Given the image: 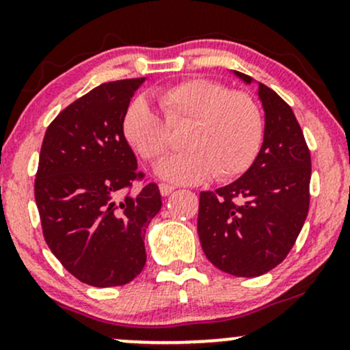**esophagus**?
Wrapping results in <instances>:
<instances>
[{"label": "esophagus", "instance_id": "esophagus-1", "mask_svg": "<svg viewBox=\"0 0 350 350\" xmlns=\"http://www.w3.org/2000/svg\"><path fill=\"white\" fill-rule=\"evenodd\" d=\"M174 189L176 187L170 186V184H159V192H161V196H164V198H166V196H170Z\"/></svg>", "mask_w": 350, "mask_h": 350}]
</instances>
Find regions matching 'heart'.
<instances>
[{
  "label": "heart",
  "mask_w": 350,
  "mask_h": 350,
  "mask_svg": "<svg viewBox=\"0 0 350 350\" xmlns=\"http://www.w3.org/2000/svg\"><path fill=\"white\" fill-rule=\"evenodd\" d=\"M163 116L144 98H135L124 111L123 135L146 161L170 148V129L189 124L184 151L156 164L164 180L194 184L215 174L219 179L242 174L255 159L263 136L262 111L250 95L227 90L208 79L184 80L158 95Z\"/></svg>",
  "instance_id": "b5f03b06"
}]
</instances>
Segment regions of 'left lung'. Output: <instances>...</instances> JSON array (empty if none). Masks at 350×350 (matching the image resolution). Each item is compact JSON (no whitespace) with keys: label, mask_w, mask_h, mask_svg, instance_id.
Returning <instances> with one entry per match:
<instances>
[{"label":"left lung","mask_w":350,"mask_h":350,"mask_svg":"<svg viewBox=\"0 0 350 350\" xmlns=\"http://www.w3.org/2000/svg\"><path fill=\"white\" fill-rule=\"evenodd\" d=\"M234 72L243 83L250 75ZM263 143L234 183L200 192L198 232L214 267L234 276L265 275L286 258L309 208L311 154L291 107L263 83Z\"/></svg>","instance_id":"obj_1"}]
</instances>
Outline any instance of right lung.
Masks as SVG:
<instances>
[{"label":"right lung","mask_w":350,"mask_h":350,"mask_svg":"<svg viewBox=\"0 0 350 350\" xmlns=\"http://www.w3.org/2000/svg\"><path fill=\"white\" fill-rule=\"evenodd\" d=\"M144 80L95 87L44 135L34 183L44 239L64 268L90 286H122L142 273L144 234L161 208L154 183L123 196L139 176L123 116Z\"/></svg>","instance_id":"add662e5"}]
</instances>
